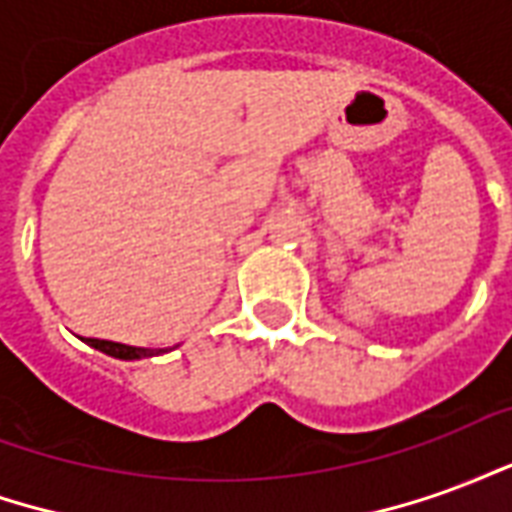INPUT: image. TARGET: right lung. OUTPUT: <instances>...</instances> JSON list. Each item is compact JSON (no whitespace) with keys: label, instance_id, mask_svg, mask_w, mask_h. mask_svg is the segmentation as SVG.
Returning a JSON list of instances; mask_svg holds the SVG:
<instances>
[{"label":"right lung","instance_id":"right-lung-1","mask_svg":"<svg viewBox=\"0 0 512 512\" xmlns=\"http://www.w3.org/2000/svg\"><path fill=\"white\" fill-rule=\"evenodd\" d=\"M87 343L98 348V351H104V354L115 356V359H142V356H153L161 354V351H147V348H134V345H123V343H112V340H87Z\"/></svg>","mask_w":512,"mask_h":512}]
</instances>
